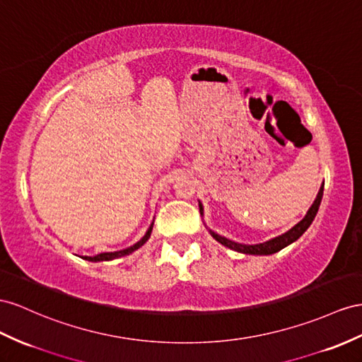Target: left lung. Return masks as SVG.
Segmentation results:
<instances>
[{"mask_svg": "<svg viewBox=\"0 0 362 362\" xmlns=\"http://www.w3.org/2000/svg\"><path fill=\"white\" fill-rule=\"evenodd\" d=\"M322 191H324V183L321 185V188L317 194V199H315V202L312 203V206L309 208L308 214L304 216V218L301 221H298V223H296L292 229L287 230V233H284L283 235H278L272 240H267V242H264V243H258V245L237 243V242H233V240H229L226 237H221V235L216 234L214 230H211V229H209V234L214 237L218 243H221L223 246L233 249V251H237V252L249 254V255H271V254H275L278 251H281L283 247L293 243L295 240H298L305 233V229L310 226L315 216H317V212H318L320 203H321V199H322ZM199 206H200V214H202L203 206H202L200 202H199Z\"/></svg>", "mask_w": 362, "mask_h": 362, "instance_id": "8db88e82", "label": "left lung"}]
</instances>
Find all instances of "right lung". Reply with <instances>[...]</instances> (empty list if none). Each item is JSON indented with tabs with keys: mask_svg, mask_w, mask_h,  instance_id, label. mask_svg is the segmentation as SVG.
<instances>
[{
	"mask_svg": "<svg viewBox=\"0 0 362 362\" xmlns=\"http://www.w3.org/2000/svg\"><path fill=\"white\" fill-rule=\"evenodd\" d=\"M151 230H153V223H151L150 228H148L146 234H145L141 240H139L137 243H134L133 246H129V247H127V249H122V251H116V252H102V254H98V255H95V257H86V260H88V262H108V260H115V258H120V257L129 255L132 252H134L136 249H139V247L144 246V245L146 243V240L150 238V235H151Z\"/></svg>",
	"mask_w": 362,
	"mask_h": 362,
	"instance_id": "add662e5",
	"label": "right lung"
}]
</instances>
